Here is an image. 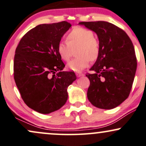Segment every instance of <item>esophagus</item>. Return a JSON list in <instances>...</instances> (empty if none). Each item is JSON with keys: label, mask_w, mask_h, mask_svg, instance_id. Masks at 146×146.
<instances>
[{"label": "esophagus", "mask_w": 146, "mask_h": 146, "mask_svg": "<svg viewBox=\"0 0 146 146\" xmlns=\"http://www.w3.org/2000/svg\"><path fill=\"white\" fill-rule=\"evenodd\" d=\"M76 75L77 77H81V76H83L84 74L80 73V72H76Z\"/></svg>", "instance_id": "esophagus-1"}]
</instances>
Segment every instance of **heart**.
<instances>
[{"instance_id": "1", "label": "heart", "mask_w": 146, "mask_h": 146, "mask_svg": "<svg viewBox=\"0 0 146 146\" xmlns=\"http://www.w3.org/2000/svg\"><path fill=\"white\" fill-rule=\"evenodd\" d=\"M66 42H60L57 45V53L62 60L69 61L72 49H76V58L68 63L67 66L73 71H81L89 65L90 60L95 62L99 57L100 45L94 37L93 31L80 26L74 27L66 35Z\"/></svg>"}]
</instances>
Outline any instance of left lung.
Here are the masks:
<instances>
[{
    "mask_svg": "<svg viewBox=\"0 0 146 146\" xmlns=\"http://www.w3.org/2000/svg\"><path fill=\"white\" fill-rule=\"evenodd\" d=\"M98 35L99 57L91 73L87 98L95 107L110 110L122 104L130 94L137 70V58L132 41L127 33L107 21H82Z\"/></svg>",
    "mask_w": 146,
    "mask_h": 146,
    "instance_id": "obj_1",
    "label": "left lung"
}]
</instances>
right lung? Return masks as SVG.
<instances>
[{
	"label": "right lung",
	"instance_id": "1",
	"mask_svg": "<svg viewBox=\"0 0 146 146\" xmlns=\"http://www.w3.org/2000/svg\"><path fill=\"white\" fill-rule=\"evenodd\" d=\"M71 26L65 21L38 25L21 38L16 48L15 84L25 104L41 114L60 109L68 100V86L76 79L74 72L62 71L65 64L57 53V45Z\"/></svg>",
	"mask_w": 146,
	"mask_h": 146
}]
</instances>
